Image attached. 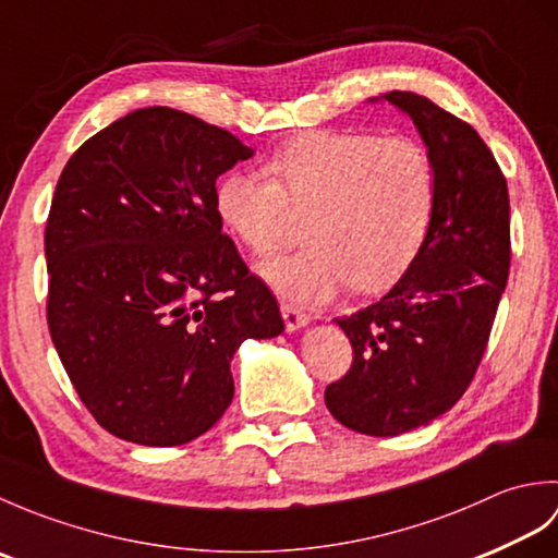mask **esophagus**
Listing matches in <instances>:
<instances>
[{"mask_svg":"<svg viewBox=\"0 0 558 558\" xmlns=\"http://www.w3.org/2000/svg\"><path fill=\"white\" fill-rule=\"evenodd\" d=\"M280 312H282V318H286V328L290 330V333H292V330H300L302 326L310 324V316H306L304 312H300L294 304L282 302L280 304Z\"/></svg>","mask_w":558,"mask_h":558,"instance_id":"34e87169","label":"esophagus"}]
</instances>
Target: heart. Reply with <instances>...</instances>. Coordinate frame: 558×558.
<instances>
[{
	"mask_svg": "<svg viewBox=\"0 0 558 558\" xmlns=\"http://www.w3.org/2000/svg\"><path fill=\"white\" fill-rule=\"evenodd\" d=\"M264 174H225L218 216L258 258L290 246L306 220L310 246L264 266L270 286L302 304L326 302L350 282L360 292L393 286L436 213L434 158L410 136L302 132L270 153Z\"/></svg>",
	"mask_w": 558,
	"mask_h": 558,
	"instance_id": "obj_1",
	"label": "heart"
}]
</instances>
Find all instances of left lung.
I'll return each instance as SVG.
<instances>
[{
  "label": "left lung",
  "instance_id": "obj_1",
  "mask_svg": "<svg viewBox=\"0 0 558 558\" xmlns=\"http://www.w3.org/2000/svg\"><path fill=\"white\" fill-rule=\"evenodd\" d=\"M384 98L420 129L438 198L422 252L393 290L336 318L352 366L326 386V405L366 436L412 432L456 405L487 350L511 268V201L489 146L429 98L402 90Z\"/></svg>",
  "mask_w": 558,
  "mask_h": 558
}]
</instances>
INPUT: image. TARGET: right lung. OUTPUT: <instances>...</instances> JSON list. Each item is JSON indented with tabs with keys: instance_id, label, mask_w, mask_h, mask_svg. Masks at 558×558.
Here are the masks:
<instances>
[{
	"instance_id": "obj_1",
	"label": "right lung",
	"mask_w": 558,
	"mask_h": 558,
	"mask_svg": "<svg viewBox=\"0 0 558 558\" xmlns=\"http://www.w3.org/2000/svg\"><path fill=\"white\" fill-rule=\"evenodd\" d=\"M252 153L194 114L144 108L59 174L47 326L81 402L117 438L180 446L208 432L234 396V350L286 328L216 208V180Z\"/></svg>"
}]
</instances>
